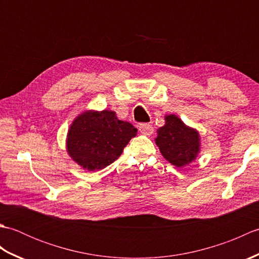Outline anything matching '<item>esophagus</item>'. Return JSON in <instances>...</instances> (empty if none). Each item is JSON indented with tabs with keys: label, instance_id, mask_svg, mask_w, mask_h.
Listing matches in <instances>:
<instances>
[{
	"label": "esophagus",
	"instance_id": "1",
	"mask_svg": "<svg viewBox=\"0 0 259 259\" xmlns=\"http://www.w3.org/2000/svg\"><path fill=\"white\" fill-rule=\"evenodd\" d=\"M139 131H140L142 135L150 136L153 133V128H152V125H150V124L144 123V124H140L139 125Z\"/></svg>",
	"mask_w": 259,
	"mask_h": 259
}]
</instances>
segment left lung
Wrapping results in <instances>:
<instances>
[{"label": "left lung", "mask_w": 259, "mask_h": 259, "mask_svg": "<svg viewBox=\"0 0 259 259\" xmlns=\"http://www.w3.org/2000/svg\"><path fill=\"white\" fill-rule=\"evenodd\" d=\"M156 144L161 155L176 167H184L199 151V135L175 114L166 115V124L158 129Z\"/></svg>", "instance_id": "obj_1"}]
</instances>
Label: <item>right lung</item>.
<instances>
[{"instance_id": "add662e5", "label": "right lung", "mask_w": 259, "mask_h": 259, "mask_svg": "<svg viewBox=\"0 0 259 259\" xmlns=\"http://www.w3.org/2000/svg\"><path fill=\"white\" fill-rule=\"evenodd\" d=\"M137 131L131 123L119 120L113 111H87L70 126L68 152L84 169L100 170L117 160Z\"/></svg>"}]
</instances>
